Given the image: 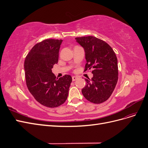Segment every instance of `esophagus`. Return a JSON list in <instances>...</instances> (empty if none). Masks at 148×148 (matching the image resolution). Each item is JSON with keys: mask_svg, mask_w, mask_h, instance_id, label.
<instances>
[{"mask_svg": "<svg viewBox=\"0 0 148 148\" xmlns=\"http://www.w3.org/2000/svg\"><path fill=\"white\" fill-rule=\"evenodd\" d=\"M77 79H78V77H75V76H73V77H72V80H73V82L76 81V80H77Z\"/></svg>", "mask_w": 148, "mask_h": 148, "instance_id": "1", "label": "esophagus"}]
</instances>
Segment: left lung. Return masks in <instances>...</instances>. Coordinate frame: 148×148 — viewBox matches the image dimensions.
Returning a JSON list of instances; mask_svg holds the SVG:
<instances>
[{
	"instance_id": "8db88e82",
	"label": "left lung",
	"mask_w": 148,
	"mask_h": 148,
	"mask_svg": "<svg viewBox=\"0 0 148 148\" xmlns=\"http://www.w3.org/2000/svg\"><path fill=\"white\" fill-rule=\"evenodd\" d=\"M84 51L85 70L92 69L93 77L85 79L86 86L82 94L95 104L107 101L113 92L118 81L117 58L113 49L102 40L93 36L75 38Z\"/></svg>"
}]
</instances>
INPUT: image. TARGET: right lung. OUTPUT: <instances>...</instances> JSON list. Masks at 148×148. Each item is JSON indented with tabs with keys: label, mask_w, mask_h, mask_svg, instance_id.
Wrapping results in <instances>:
<instances>
[{
	"label": "right lung",
	"mask_w": 148,
	"mask_h": 148,
	"mask_svg": "<svg viewBox=\"0 0 148 148\" xmlns=\"http://www.w3.org/2000/svg\"><path fill=\"white\" fill-rule=\"evenodd\" d=\"M62 41V39L44 40L34 46L25 60L28 90L40 104L51 108L65 102L72 82L69 75L58 79L52 72L53 65L58 63Z\"/></svg>",
	"instance_id": "add662e5"
}]
</instances>
